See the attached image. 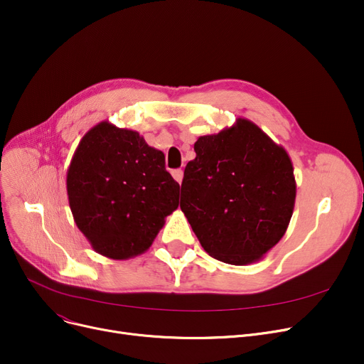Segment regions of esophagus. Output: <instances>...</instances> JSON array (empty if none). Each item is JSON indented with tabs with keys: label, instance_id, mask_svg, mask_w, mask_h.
I'll list each match as a JSON object with an SVG mask.
<instances>
[{
	"label": "esophagus",
	"instance_id": "esophagus-1",
	"mask_svg": "<svg viewBox=\"0 0 364 364\" xmlns=\"http://www.w3.org/2000/svg\"><path fill=\"white\" fill-rule=\"evenodd\" d=\"M172 177L176 178L177 183H181V181H183V177H184L183 169H174V171H172Z\"/></svg>",
	"mask_w": 364,
	"mask_h": 364
}]
</instances>
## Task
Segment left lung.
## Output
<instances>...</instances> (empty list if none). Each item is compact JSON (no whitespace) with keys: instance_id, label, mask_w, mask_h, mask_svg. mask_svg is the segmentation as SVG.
Here are the masks:
<instances>
[{"instance_id":"8db88e82","label":"left lung","mask_w":364,"mask_h":364,"mask_svg":"<svg viewBox=\"0 0 364 364\" xmlns=\"http://www.w3.org/2000/svg\"><path fill=\"white\" fill-rule=\"evenodd\" d=\"M180 208L203 250L233 265L259 261L286 233L296 183L292 161L254 122L239 118L195 143Z\"/></svg>"}]
</instances>
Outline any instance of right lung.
Masks as SVG:
<instances>
[{"mask_svg": "<svg viewBox=\"0 0 364 364\" xmlns=\"http://www.w3.org/2000/svg\"><path fill=\"white\" fill-rule=\"evenodd\" d=\"M73 220L92 250L112 259L146 252L178 208L180 184L164 153L137 131L109 121L92 127L76 147L66 176Z\"/></svg>", "mask_w": 364, "mask_h": 364, "instance_id": "obj_1", "label": "right lung"}]
</instances>
